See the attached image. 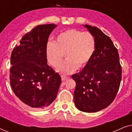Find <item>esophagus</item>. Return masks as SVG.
Here are the masks:
<instances>
[{"label":"esophagus","instance_id":"34e87169","mask_svg":"<svg viewBox=\"0 0 132 132\" xmlns=\"http://www.w3.org/2000/svg\"><path fill=\"white\" fill-rule=\"evenodd\" d=\"M68 78H69V77L66 76H64V75L61 76V79H62V81L65 80H67V79H68Z\"/></svg>","mask_w":132,"mask_h":132}]
</instances>
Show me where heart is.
I'll list each match as a JSON object with an SVG mask.
<instances>
[{
  "label": "heart",
  "mask_w": 132,
  "mask_h": 132,
  "mask_svg": "<svg viewBox=\"0 0 132 132\" xmlns=\"http://www.w3.org/2000/svg\"><path fill=\"white\" fill-rule=\"evenodd\" d=\"M96 41L89 32H82L75 29L61 32L55 38V43L47 46L46 57L50 65L57 68L64 59L66 61L58 68L64 75L73 73L86 67L94 55Z\"/></svg>",
  "instance_id": "heart-1"
}]
</instances>
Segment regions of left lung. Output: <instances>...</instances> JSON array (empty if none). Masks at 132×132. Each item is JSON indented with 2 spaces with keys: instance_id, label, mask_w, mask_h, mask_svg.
Instances as JSON below:
<instances>
[{
  "instance_id": "obj_1",
  "label": "left lung",
  "mask_w": 132,
  "mask_h": 132,
  "mask_svg": "<svg viewBox=\"0 0 132 132\" xmlns=\"http://www.w3.org/2000/svg\"><path fill=\"white\" fill-rule=\"evenodd\" d=\"M85 26L94 36L95 51L89 64L71 77L76 82V107L93 113L105 109L114 100L121 80L122 68L118 50L111 38L97 27Z\"/></svg>"
}]
</instances>
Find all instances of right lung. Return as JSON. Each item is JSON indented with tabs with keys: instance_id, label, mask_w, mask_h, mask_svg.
<instances>
[{
	"instance_id": "add662e5",
	"label": "right lung",
	"mask_w": 132,
	"mask_h": 132,
	"mask_svg": "<svg viewBox=\"0 0 132 132\" xmlns=\"http://www.w3.org/2000/svg\"><path fill=\"white\" fill-rule=\"evenodd\" d=\"M56 26L35 27L22 37L11 55L10 85L15 95L33 109L47 107L56 98L61 84L60 75L47 64L48 38Z\"/></svg>"
}]
</instances>
